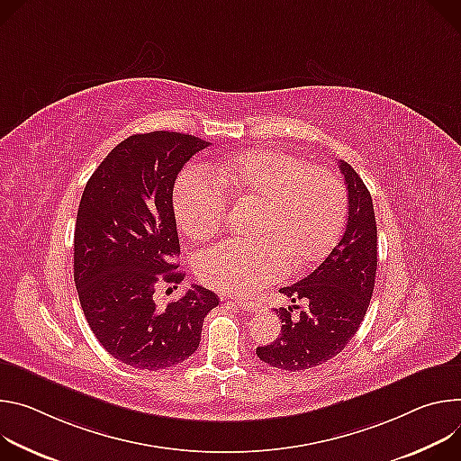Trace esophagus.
Here are the masks:
<instances>
[{
  "label": "esophagus",
  "instance_id": "1",
  "mask_svg": "<svg viewBox=\"0 0 461 461\" xmlns=\"http://www.w3.org/2000/svg\"><path fill=\"white\" fill-rule=\"evenodd\" d=\"M230 300H232V303H238L240 308H243V310L250 308V300L249 298H230Z\"/></svg>",
  "mask_w": 461,
  "mask_h": 461
}]
</instances>
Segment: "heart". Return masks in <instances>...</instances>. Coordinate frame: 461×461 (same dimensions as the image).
I'll list each match as a JSON object with an SVG mask.
<instances>
[{"mask_svg": "<svg viewBox=\"0 0 461 461\" xmlns=\"http://www.w3.org/2000/svg\"><path fill=\"white\" fill-rule=\"evenodd\" d=\"M221 185L199 167L181 172L174 212L181 230L203 240L227 212V194L260 203L257 243L221 241L195 257L197 276L221 293L254 291L284 280L293 269L321 262L346 223V188L339 174L284 149L247 151L218 168Z\"/></svg>", "mask_w": 461, "mask_h": 461, "instance_id": "heart-1", "label": "heart"}]
</instances>
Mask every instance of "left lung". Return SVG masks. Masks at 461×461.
<instances>
[{
    "mask_svg": "<svg viewBox=\"0 0 461 461\" xmlns=\"http://www.w3.org/2000/svg\"><path fill=\"white\" fill-rule=\"evenodd\" d=\"M339 168L348 186L346 229L312 275L280 289L291 300L289 308L276 310L282 331L275 342L257 348L260 361L273 368L298 372L333 359L359 330L372 300L377 271L372 195L351 165L339 161Z\"/></svg>",
    "mask_w": 461,
    "mask_h": 461,
    "instance_id": "left-lung-1",
    "label": "left lung"
}]
</instances>
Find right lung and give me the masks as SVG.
<instances>
[{
	"label": "right lung",
	"instance_id": "1",
	"mask_svg": "<svg viewBox=\"0 0 461 461\" xmlns=\"http://www.w3.org/2000/svg\"><path fill=\"white\" fill-rule=\"evenodd\" d=\"M211 142L177 131L119 142L89 177L77 214L75 285L86 321L117 361L139 370L172 368L199 348L203 321L220 298L192 285L158 308V285L177 287L179 238L174 183Z\"/></svg>",
	"mask_w": 461,
	"mask_h": 461
}]
</instances>
